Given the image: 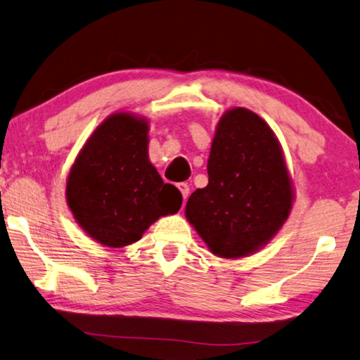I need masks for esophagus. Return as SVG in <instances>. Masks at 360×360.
Wrapping results in <instances>:
<instances>
[{"label":"esophagus","instance_id":"1","mask_svg":"<svg viewBox=\"0 0 360 360\" xmlns=\"http://www.w3.org/2000/svg\"><path fill=\"white\" fill-rule=\"evenodd\" d=\"M178 189H179V192L182 193V198H184V202H186V198L189 197V186H187L186 182H179Z\"/></svg>","mask_w":360,"mask_h":360}]
</instances>
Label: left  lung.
I'll use <instances>...</instances> for the list:
<instances>
[{"label": "left lung", "mask_w": 360, "mask_h": 360, "mask_svg": "<svg viewBox=\"0 0 360 360\" xmlns=\"http://www.w3.org/2000/svg\"><path fill=\"white\" fill-rule=\"evenodd\" d=\"M207 168L208 186L189 197L187 221L216 256L258 252L287 221L295 197L274 131L248 108H231L216 127Z\"/></svg>", "instance_id": "1"}]
</instances>
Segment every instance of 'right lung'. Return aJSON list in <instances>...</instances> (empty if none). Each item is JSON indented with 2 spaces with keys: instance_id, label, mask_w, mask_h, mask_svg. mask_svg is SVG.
I'll return each mask as SVG.
<instances>
[{
  "instance_id": "right-lung-1",
  "label": "right lung",
  "mask_w": 360,
  "mask_h": 360,
  "mask_svg": "<svg viewBox=\"0 0 360 360\" xmlns=\"http://www.w3.org/2000/svg\"><path fill=\"white\" fill-rule=\"evenodd\" d=\"M149 123L131 113L104 120L79 150L67 203L91 238L122 248L141 240L160 216L178 213L181 192L165 184L147 155Z\"/></svg>"
}]
</instances>
